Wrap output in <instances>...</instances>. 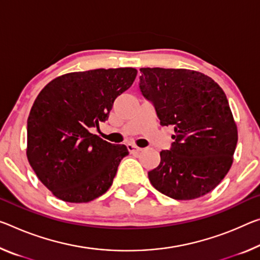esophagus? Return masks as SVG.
Here are the masks:
<instances>
[{"label":"esophagus","mask_w":260,"mask_h":260,"mask_svg":"<svg viewBox=\"0 0 260 260\" xmlns=\"http://www.w3.org/2000/svg\"><path fill=\"white\" fill-rule=\"evenodd\" d=\"M127 149H128V151L131 152V154H134V152H139L140 150H141V148L137 147L135 145H127Z\"/></svg>","instance_id":"esophagus-1"}]
</instances>
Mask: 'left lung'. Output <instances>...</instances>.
<instances>
[{
    "label": "left lung",
    "mask_w": 260,
    "mask_h": 260,
    "mask_svg": "<svg viewBox=\"0 0 260 260\" xmlns=\"http://www.w3.org/2000/svg\"><path fill=\"white\" fill-rule=\"evenodd\" d=\"M139 88L151 102L162 126L174 127L171 148L159 152L148 172L152 186L176 200L207 194L233 164L237 145L225 93L203 73L188 69L141 68Z\"/></svg>",
    "instance_id": "left-lung-1"
}]
</instances>
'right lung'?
Wrapping results in <instances>:
<instances>
[{"mask_svg":"<svg viewBox=\"0 0 260 260\" xmlns=\"http://www.w3.org/2000/svg\"><path fill=\"white\" fill-rule=\"evenodd\" d=\"M135 68L93 69L59 76L41 90L27 118L28 163L39 180L66 203H89L108 191L125 145L91 129L108 120L115 98L137 77Z\"/></svg>","mask_w":260,"mask_h":260,"instance_id":"add662e5","label":"right lung"}]
</instances>
